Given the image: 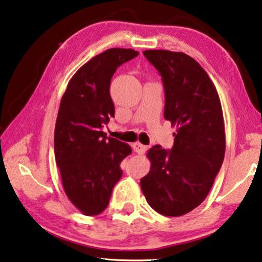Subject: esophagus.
<instances>
[{
	"mask_svg": "<svg viewBox=\"0 0 262 262\" xmlns=\"http://www.w3.org/2000/svg\"><path fill=\"white\" fill-rule=\"evenodd\" d=\"M132 147H134V151L137 152L138 155H144L147 150V147L140 143H135L134 145H132Z\"/></svg>",
	"mask_w": 262,
	"mask_h": 262,
	"instance_id": "esophagus-1",
	"label": "esophagus"
}]
</instances>
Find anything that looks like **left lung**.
Wrapping results in <instances>:
<instances>
[{
  "label": "left lung",
  "instance_id": "obj_1",
  "mask_svg": "<svg viewBox=\"0 0 262 262\" xmlns=\"http://www.w3.org/2000/svg\"><path fill=\"white\" fill-rule=\"evenodd\" d=\"M143 54L162 76L164 117L177 132L171 150L160 145L148 150L151 168L140 186L155 211L180 216L203 203L223 165L226 139L221 103L207 72L188 55Z\"/></svg>",
  "mask_w": 262,
  "mask_h": 262
}]
</instances>
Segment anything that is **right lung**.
I'll return each instance as SVG.
<instances>
[{"mask_svg":"<svg viewBox=\"0 0 262 262\" xmlns=\"http://www.w3.org/2000/svg\"><path fill=\"white\" fill-rule=\"evenodd\" d=\"M138 56L134 49L112 48L86 62L69 80L55 126L56 164L66 194L85 215L107 207L122 177L120 163L131 147L106 137L102 128L115 117L110 83L117 68Z\"/></svg>","mask_w":262,"mask_h":262,"instance_id":"add662e5","label":"right lung"}]
</instances>
